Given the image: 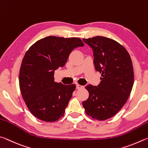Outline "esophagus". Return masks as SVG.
Listing matches in <instances>:
<instances>
[{
    "mask_svg": "<svg viewBox=\"0 0 148 148\" xmlns=\"http://www.w3.org/2000/svg\"><path fill=\"white\" fill-rule=\"evenodd\" d=\"M76 88H77V89H81V88H83V86H81V85H80V84H77L76 85Z\"/></svg>",
    "mask_w": 148,
    "mask_h": 148,
    "instance_id": "1",
    "label": "esophagus"
}]
</instances>
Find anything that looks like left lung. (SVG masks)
Wrapping results in <instances>:
<instances>
[{
	"mask_svg": "<svg viewBox=\"0 0 148 148\" xmlns=\"http://www.w3.org/2000/svg\"><path fill=\"white\" fill-rule=\"evenodd\" d=\"M82 40L92 49L95 70L102 77L97 86H86L89 97L82 105L90 117L107 120L120 111L131 94L134 83L131 57L122 45L112 39L95 36Z\"/></svg>",
	"mask_w": 148,
	"mask_h": 148,
	"instance_id": "left-lung-1",
	"label": "left lung"
}]
</instances>
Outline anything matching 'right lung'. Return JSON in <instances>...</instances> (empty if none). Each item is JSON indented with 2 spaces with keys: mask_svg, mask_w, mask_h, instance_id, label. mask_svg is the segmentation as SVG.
Listing matches in <instances>:
<instances>
[{
  "mask_svg": "<svg viewBox=\"0 0 148 148\" xmlns=\"http://www.w3.org/2000/svg\"><path fill=\"white\" fill-rule=\"evenodd\" d=\"M84 45L78 38L51 36L36 41L27 51L20 68L19 87L35 117L53 122L64 116L76 86L54 82V71L66 64L74 49Z\"/></svg>",
  "mask_w": 148,
  "mask_h": 148,
  "instance_id": "add662e5",
  "label": "right lung"
}]
</instances>
